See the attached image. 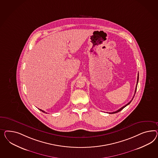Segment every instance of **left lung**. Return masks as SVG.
<instances>
[{"label": "left lung", "instance_id": "left-lung-1", "mask_svg": "<svg viewBox=\"0 0 158 158\" xmlns=\"http://www.w3.org/2000/svg\"><path fill=\"white\" fill-rule=\"evenodd\" d=\"M138 81H139V73H138V76H137V85H136V89H135V93H136V89H137V83H138ZM135 95H134V96H133V97L132 99V100L129 102L128 103L127 105H125V106H124L123 107H122L121 108H120L119 109H118V110H117V111H114V112H112V113H109V114H113V113H118V112H119V111H121V110H123V109H124V107H125L127 106V105H128L129 104H130V103L131 102H132V101L133 100V98H134V97H135Z\"/></svg>", "mask_w": 158, "mask_h": 158}]
</instances>
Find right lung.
Returning <instances> with one entry per match:
<instances>
[{"label": "right lung", "instance_id": "obj_1", "mask_svg": "<svg viewBox=\"0 0 158 158\" xmlns=\"http://www.w3.org/2000/svg\"><path fill=\"white\" fill-rule=\"evenodd\" d=\"M39 110H41V111H43V112H44V113H45V111H44V110H41V109H39Z\"/></svg>", "mask_w": 158, "mask_h": 158}]
</instances>
